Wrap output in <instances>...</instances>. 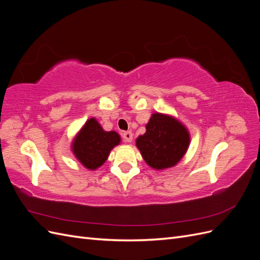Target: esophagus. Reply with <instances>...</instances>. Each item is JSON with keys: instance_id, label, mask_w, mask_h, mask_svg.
Listing matches in <instances>:
<instances>
[{"instance_id": "34e87169", "label": "esophagus", "mask_w": 260, "mask_h": 260, "mask_svg": "<svg viewBox=\"0 0 260 260\" xmlns=\"http://www.w3.org/2000/svg\"><path fill=\"white\" fill-rule=\"evenodd\" d=\"M122 138L125 141V142H131L132 139H133V135L131 131H125L122 133Z\"/></svg>"}]
</instances>
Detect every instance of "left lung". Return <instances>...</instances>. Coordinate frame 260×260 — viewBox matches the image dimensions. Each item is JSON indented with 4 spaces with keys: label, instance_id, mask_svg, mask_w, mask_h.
<instances>
[{
    "label": "left lung",
    "instance_id": "left-lung-1",
    "mask_svg": "<svg viewBox=\"0 0 260 260\" xmlns=\"http://www.w3.org/2000/svg\"><path fill=\"white\" fill-rule=\"evenodd\" d=\"M145 129L144 135L136 140L145 162L155 170L175 167L190 146L191 136L187 128L174 116L154 113Z\"/></svg>",
    "mask_w": 260,
    "mask_h": 260
}]
</instances>
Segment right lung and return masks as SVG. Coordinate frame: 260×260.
Segmentation results:
<instances>
[{
	"label": "right lung",
	"instance_id": "1",
	"mask_svg": "<svg viewBox=\"0 0 260 260\" xmlns=\"http://www.w3.org/2000/svg\"><path fill=\"white\" fill-rule=\"evenodd\" d=\"M120 142L121 138L116 131H105L92 117L77 132L70 147L76 159L84 168L96 170L104 165L112 149Z\"/></svg>",
	"mask_w": 260,
	"mask_h": 260
}]
</instances>
